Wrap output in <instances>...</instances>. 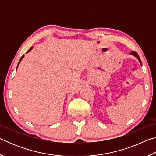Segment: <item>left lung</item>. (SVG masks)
Masks as SVG:
<instances>
[{"label":"left lung","mask_w":156,"mask_h":156,"mask_svg":"<svg viewBox=\"0 0 156 156\" xmlns=\"http://www.w3.org/2000/svg\"><path fill=\"white\" fill-rule=\"evenodd\" d=\"M131 55H133V56H136V58H138V60H139V62H140V64H141V60H140V57H139V56H138V54H137V53L136 52H135V51H133V52H131Z\"/></svg>","instance_id":"left-lung-1"}]
</instances>
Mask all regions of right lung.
<instances>
[{"instance_id": "right-lung-1", "label": "right lung", "mask_w": 156, "mask_h": 156, "mask_svg": "<svg viewBox=\"0 0 156 156\" xmlns=\"http://www.w3.org/2000/svg\"><path fill=\"white\" fill-rule=\"evenodd\" d=\"M31 49H32V47H31V48H30V49H29V50H28V51H27V53H28V52H30V51H31ZM23 57H24V55H23V56L22 57H21V58H20V60H19V62H18V65H17V68H18V65H19V64H20V61H21V60H22V59L23 58Z\"/></svg>"}]
</instances>
